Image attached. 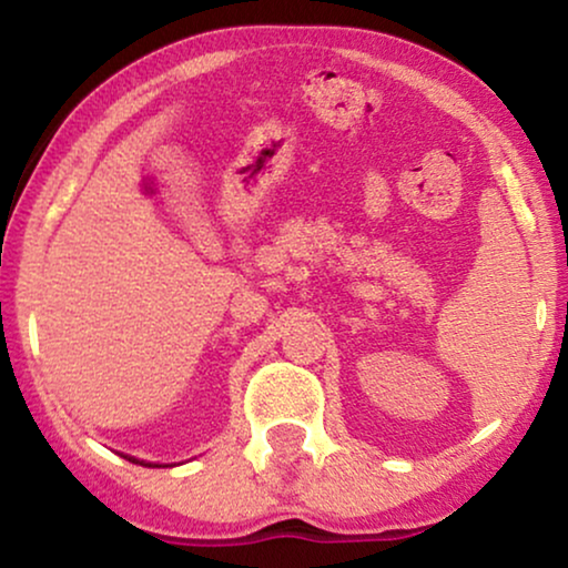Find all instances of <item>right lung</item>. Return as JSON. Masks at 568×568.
Returning <instances> with one entry per match:
<instances>
[{"instance_id":"add662e5","label":"right lung","mask_w":568,"mask_h":568,"mask_svg":"<svg viewBox=\"0 0 568 568\" xmlns=\"http://www.w3.org/2000/svg\"><path fill=\"white\" fill-rule=\"evenodd\" d=\"M129 460H131V463H136V460H134V457H129Z\"/></svg>"}]
</instances>
